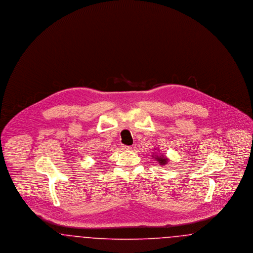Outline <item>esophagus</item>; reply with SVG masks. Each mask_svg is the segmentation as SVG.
I'll use <instances>...</instances> for the list:
<instances>
[{
  "label": "esophagus",
  "mask_w": 253,
  "mask_h": 253,
  "mask_svg": "<svg viewBox=\"0 0 253 253\" xmlns=\"http://www.w3.org/2000/svg\"><path fill=\"white\" fill-rule=\"evenodd\" d=\"M121 149H122V150H131V149H132V146H127V145H122V146H121Z\"/></svg>",
  "instance_id": "esophagus-1"
}]
</instances>
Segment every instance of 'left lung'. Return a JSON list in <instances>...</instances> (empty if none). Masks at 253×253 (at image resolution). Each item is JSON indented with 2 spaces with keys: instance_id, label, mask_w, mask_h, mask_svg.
<instances>
[{
  "instance_id": "obj_1",
  "label": "left lung",
  "mask_w": 253,
  "mask_h": 253,
  "mask_svg": "<svg viewBox=\"0 0 253 253\" xmlns=\"http://www.w3.org/2000/svg\"><path fill=\"white\" fill-rule=\"evenodd\" d=\"M154 157L159 162L160 165H165L167 163V161H168V158L166 157L165 155L164 156H157V157L154 156Z\"/></svg>"
}]
</instances>
